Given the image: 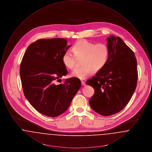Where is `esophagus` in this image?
<instances>
[{"label":"esophagus","instance_id":"obj_1","mask_svg":"<svg viewBox=\"0 0 152 152\" xmlns=\"http://www.w3.org/2000/svg\"><path fill=\"white\" fill-rule=\"evenodd\" d=\"M81 85L83 86H86V83H85V82H84V81H81Z\"/></svg>","mask_w":152,"mask_h":152}]
</instances>
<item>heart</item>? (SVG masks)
<instances>
[{"label": "heart", "mask_w": 152, "mask_h": 152, "mask_svg": "<svg viewBox=\"0 0 152 152\" xmlns=\"http://www.w3.org/2000/svg\"><path fill=\"white\" fill-rule=\"evenodd\" d=\"M73 51H65L62 56V62L65 66L72 69L75 65L76 57H83L80 68H75L72 73L73 77L84 80L94 71L101 70L107 64L109 50L107 44H95L86 39L77 41L73 47Z\"/></svg>", "instance_id": "heart-1"}]
</instances>
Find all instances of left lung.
Segmentation results:
<instances>
[{
	"label": "left lung",
	"instance_id": "8db88e82",
	"mask_svg": "<svg viewBox=\"0 0 152 152\" xmlns=\"http://www.w3.org/2000/svg\"><path fill=\"white\" fill-rule=\"evenodd\" d=\"M109 50L108 62L86 81L94 89L89 105L102 116L121 111L130 101L137 83V60L134 53L120 37L107 38Z\"/></svg>",
	"mask_w": 152,
	"mask_h": 152
}]
</instances>
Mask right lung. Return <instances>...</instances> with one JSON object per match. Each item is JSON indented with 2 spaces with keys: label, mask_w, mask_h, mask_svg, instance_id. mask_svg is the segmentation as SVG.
Listing matches in <instances>:
<instances>
[{
  "label": "right lung",
  "mask_w": 152,
  "mask_h": 152,
  "mask_svg": "<svg viewBox=\"0 0 152 152\" xmlns=\"http://www.w3.org/2000/svg\"><path fill=\"white\" fill-rule=\"evenodd\" d=\"M71 46L63 38L40 39L31 44L23 56L20 76L24 94L44 115L55 117L64 113L81 86L75 77L55 83L68 74L62 56Z\"/></svg>",
  "instance_id": "obj_1"
}]
</instances>
